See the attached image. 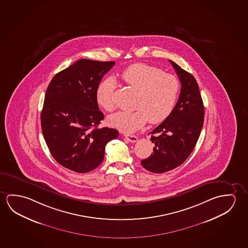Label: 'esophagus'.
Here are the masks:
<instances>
[{
    "mask_svg": "<svg viewBox=\"0 0 248 248\" xmlns=\"http://www.w3.org/2000/svg\"><path fill=\"white\" fill-rule=\"evenodd\" d=\"M124 136L126 138V140H128L129 142L134 143L138 140L137 137L135 135H132V134H124Z\"/></svg>",
    "mask_w": 248,
    "mask_h": 248,
    "instance_id": "1",
    "label": "esophagus"
}]
</instances>
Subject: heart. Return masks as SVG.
<instances>
[{"label": "heart", "instance_id": "heart-1", "mask_svg": "<svg viewBox=\"0 0 248 248\" xmlns=\"http://www.w3.org/2000/svg\"><path fill=\"white\" fill-rule=\"evenodd\" d=\"M124 83L137 94L133 111H119L108 119V124L126 133L139 129L146 121L157 124L165 121L177 102L180 83L175 76L165 73L157 67L146 63H134L120 74ZM116 83L111 78L102 80L96 90V102L104 110L114 108V94Z\"/></svg>", "mask_w": 248, "mask_h": 248}]
</instances>
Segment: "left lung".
Returning a JSON list of instances; mask_svg holds the SVG:
<instances>
[{"mask_svg":"<svg viewBox=\"0 0 248 248\" xmlns=\"http://www.w3.org/2000/svg\"><path fill=\"white\" fill-rule=\"evenodd\" d=\"M181 83V91L169 116L151 132L154 153L141 160L145 169L164 173L177 168L196 146L204 121V107L197 80L169 60Z\"/></svg>","mask_w":248,"mask_h":248,"instance_id":"8db88e82","label":"left lung"}]
</instances>
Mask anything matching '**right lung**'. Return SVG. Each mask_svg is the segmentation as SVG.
Wrapping results in <instances>:
<instances>
[{
	"mask_svg": "<svg viewBox=\"0 0 248 248\" xmlns=\"http://www.w3.org/2000/svg\"><path fill=\"white\" fill-rule=\"evenodd\" d=\"M115 62L80 59L56 74L49 83L41 112V128L56 161L78 173L101 165L107 143L118 137L114 128L98 125L104 119L96 102L102 77Z\"/></svg>",
	"mask_w": 248,
	"mask_h": 248,
	"instance_id": "1",
	"label": "right lung"
}]
</instances>
